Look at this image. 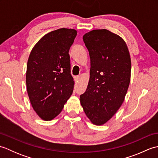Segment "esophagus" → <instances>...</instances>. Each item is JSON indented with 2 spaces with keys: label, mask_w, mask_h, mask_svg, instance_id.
<instances>
[{
  "label": "esophagus",
  "mask_w": 158,
  "mask_h": 158,
  "mask_svg": "<svg viewBox=\"0 0 158 158\" xmlns=\"http://www.w3.org/2000/svg\"><path fill=\"white\" fill-rule=\"evenodd\" d=\"M74 78H75V83L79 82V79H80V77H79V76H76V77H74Z\"/></svg>",
  "instance_id": "34e87169"
}]
</instances>
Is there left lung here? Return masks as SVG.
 Instances as JSON below:
<instances>
[{"label":"left lung","instance_id":"left-lung-1","mask_svg":"<svg viewBox=\"0 0 158 158\" xmlns=\"http://www.w3.org/2000/svg\"><path fill=\"white\" fill-rule=\"evenodd\" d=\"M91 68L80 102L93 124L102 126L115 115L125 99L131 76V59L125 41L106 29L83 36Z\"/></svg>","mask_w":158,"mask_h":158}]
</instances>
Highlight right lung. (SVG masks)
Listing matches in <instances>:
<instances>
[{"instance_id": "1", "label": "right lung", "mask_w": 158, "mask_h": 158, "mask_svg": "<svg viewBox=\"0 0 158 158\" xmlns=\"http://www.w3.org/2000/svg\"><path fill=\"white\" fill-rule=\"evenodd\" d=\"M77 32L60 28L44 35L30 53L26 88L33 109L44 121L61 113L72 95L75 81L70 74L69 52Z\"/></svg>"}]
</instances>
